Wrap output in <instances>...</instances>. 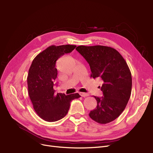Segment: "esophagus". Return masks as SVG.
I'll list each match as a JSON object with an SVG mask.
<instances>
[{"label":"esophagus","instance_id":"obj_1","mask_svg":"<svg viewBox=\"0 0 153 153\" xmlns=\"http://www.w3.org/2000/svg\"><path fill=\"white\" fill-rule=\"evenodd\" d=\"M79 94H80V95L81 96V97H87V96L89 95V94H88V93H84V92H79Z\"/></svg>","mask_w":153,"mask_h":153}]
</instances>
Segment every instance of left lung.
Returning <instances> with one entry per match:
<instances>
[{"mask_svg":"<svg viewBox=\"0 0 153 153\" xmlns=\"http://www.w3.org/2000/svg\"><path fill=\"white\" fill-rule=\"evenodd\" d=\"M76 49L89 63L91 76L103 82V97L94 96L97 105L90 111L89 117L100 124L114 121L125 110L131 95L132 78L126 62L111 47L82 45Z\"/></svg>","mask_w":153,"mask_h":153,"instance_id":"8db88e82","label":"left lung"}]
</instances>
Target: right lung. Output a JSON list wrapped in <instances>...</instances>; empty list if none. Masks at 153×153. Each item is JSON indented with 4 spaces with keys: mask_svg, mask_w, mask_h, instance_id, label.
Here are the masks:
<instances>
[{
    "mask_svg": "<svg viewBox=\"0 0 153 153\" xmlns=\"http://www.w3.org/2000/svg\"><path fill=\"white\" fill-rule=\"evenodd\" d=\"M76 47L70 45L48 47L34 58L29 69L27 84L30 98L36 113L46 122H56L64 118L71 102L81 97L78 93L56 95L53 89V82L58 75L56 61Z\"/></svg>",
    "mask_w": 153,
    "mask_h": 153,
    "instance_id": "obj_1",
    "label": "right lung"
}]
</instances>
